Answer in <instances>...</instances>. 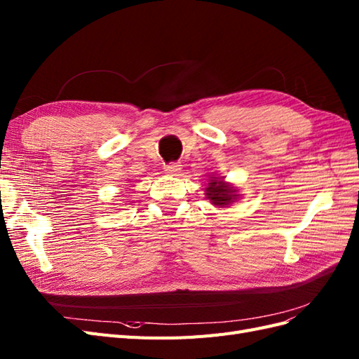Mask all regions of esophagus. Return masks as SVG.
Returning <instances> with one entry per match:
<instances>
[{
    "label": "esophagus",
    "instance_id": "34e87169",
    "mask_svg": "<svg viewBox=\"0 0 359 359\" xmlns=\"http://www.w3.org/2000/svg\"><path fill=\"white\" fill-rule=\"evenodd\" d=\"M165 170H166V173H169V175H177V173L181 170V165L180 163L172 161V163H169V165L165 166Z\"/></svg>",
    "mask_w": 359,
    "mask_h": 359
}]
</instances>
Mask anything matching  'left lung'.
Segmentation results:
<instances>
[{
    "instance_id": "8db88e82",
    "label": "left lung",
    "mask_w": 359,
    "mask_h": 359,
    "mask_svg": "<svg viewBox=\"0 0 359 359\" xmlns=\"http://www.w3.org/2000/svg\"><path fill=\"white\" fill-rule=\"evenodd\" d=\"M212 180L208 182V187H206V196L214 203L219 206H226L238 196L235 194V189L227 186L222 180H217L215 177H211Z\"/></svg>"
}]
</instances>
